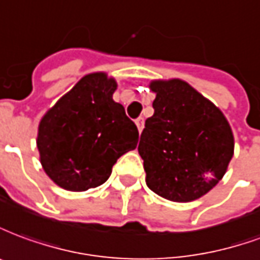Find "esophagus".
<instances>
[{
  "instance_id": "esophagus-1",
  "label": "esophagus",
  "mask_w": 260,
  "mask_h": 260,
  "mask_svg": "<svg viewBox=\"0 0 260 260\" xmlns=\"http://www.w3.org/2000/svg\"><path fill=\"white\" fill-rule=\"evenodd\" d=\"M136 124H137L139 132L141 133V132H143V128H144V119H143V117H139V119L136 120Z\"/></svg>"
}]
</instances>
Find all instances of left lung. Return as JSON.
Here are the masks:
<instances>
[{"label": "left lung", "instance_id": "1", "mask_svg": "<svg viewBox=\"0 0 260 260\" xmlns=\"http://www.w3.org/2000/svg\"><path fill=\"white\" fill-rule=\"evenodd\" d=\"M150 89L154 115L145 120L139 144L147 186L171 202L200 199L227 172L234 155L231 126L186 81L152 80Z\"/></svg>", "mask_w": 260, "mask_h": 260}]
</instances>
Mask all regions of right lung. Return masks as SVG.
<instances>
[{"label": "right lung", "mask_w": 260, "mask_h": 260, "mask_svg": "<svg viewBox=\"0 0 260 260\" xmlns=\"http://www.w3.org/2000/svg\"><path fill=\"white\" fill-rule=\"evenodd\" d=\"M116 88L106 73L86 74L39 123L40 164L62 189L84 192L102 185L117 158L137 147L139 130L113 101Z\"/></svg>", "instance_id": "right-lung-1"}]
</instances>
